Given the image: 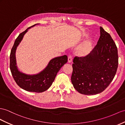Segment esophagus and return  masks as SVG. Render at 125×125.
Returning <instances> with one entry per match:
<instances>
[{
	"mask_svg": "<svg viewBox=\"0 0 125 125\" xmlns=\"http://www.w3.org/2000/svg\"><path fill=\"white\" fill-rule=\"evenodd\" d=\"M72 62V57L71 54H69L68 55V62L71 63Z\"/></svg>",
	"mask_w": 125,
	"mask_h": 125,
	"instance_id": "34e87169",
	"label": "esophagus"
}]
</instances>
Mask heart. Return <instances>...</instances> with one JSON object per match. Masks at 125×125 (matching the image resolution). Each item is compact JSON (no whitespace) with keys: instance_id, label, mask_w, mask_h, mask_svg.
I'll return each mask as SVG.
<instances>
[{"instance_id":"obj_1","label":"heart","mask_w":125,"mask_h":125,"mask_svg":"<svg viewBox=\"0 0 125 125\" xmlns=\"http://www.w3.org/2000/svg\"><path fill=\"white\" fill-rule=\"evenodd\" d=\"M92 42L91 40L85 41L79 47L76 52L80 56H85L90 52L92 47Z\"/></svg>"}]
</instances>
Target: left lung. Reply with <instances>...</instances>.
Masks as SVG:
<instances>
[{"label":"left lung","instance_id":"8db88e82","mask_svg":"<svg viewBox=\"0 0 125 125\" xmlns=\"http://www.w3.org/2000/svg\"><path fill=\"white\" fill-rule=\"evenodd\" d=\"M100 36L94 49L84 57L75 56L71 82L79 93H101L114 79L118 65L116 45L110 34L100 27Z\"/></svg>","mask_w":125,"mask_h":125}]
</instances>
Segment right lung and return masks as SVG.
I'll return each instance as SVG.
<instances>
[{
  "instance_id": "add662e5",
  "label": "right lung",
  "mask_w": 125,
  "mask_h": 125,
  "mask_svg": "<svg viewBox=\"0 0 125 125\" xmlns=\"http://www.w3.org/2000/svg\"><path fill=\"white\" fill-rule=\"evenodd\" d=\"M35 24L31 27L34 26ZM31 27L22 32L16 39L10 54V69L15 81L24 90L34 92H42L46 91L52 85L55 76L62 66L68 61L66 55L57 57L51 60L47 66L42 72L36 75H30L21 73L16 65L15 51L24 34Z\"/></svg>"
}]
</instances>
